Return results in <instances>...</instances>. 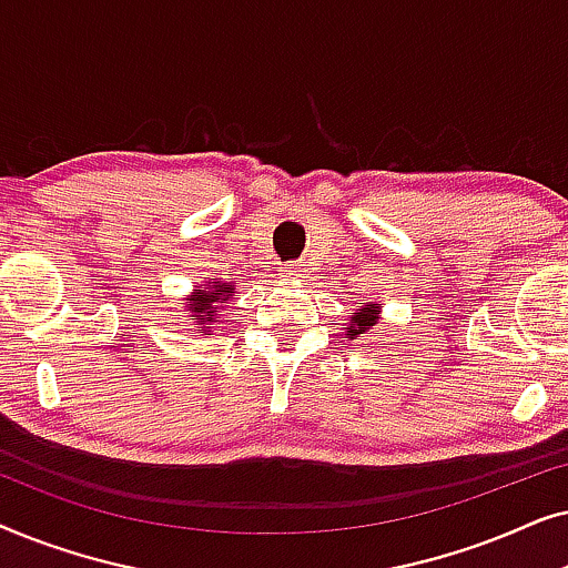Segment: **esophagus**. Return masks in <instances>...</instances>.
I'll return each mask as SVG.
<instances>
[{
	"label": "esophagus",
	"instance_id": "esophagus-1",
	"mask_svg": "<svg viewBox=\"0 0 568 568\" xmlns=\"http://www.w3.org/2000/svg\"><path fill=\"white\" fill-rule=\"evenodd\" d=\"M284 271H286V274H290V276H302V268L297 266V263H290V266H284Z\"/></svg>",
	"mask_w": 568,
	"mask_h": 568
}]
</instances>
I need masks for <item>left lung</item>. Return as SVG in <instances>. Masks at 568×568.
<instances>
[{
    "label": "left lung",
    "mask_w": 568,
    "mask_h": 568,
    "mask_svg": "<svg viewBox=\"0 0 568 568\" xmlns=\"http://www.w3.org/2000/svg\"><path fill=\"white\" fill-rule=\"evenodd\" d=\"M377 313H379V307H375V305H362L359 313L352 315V325H348L346 336L354 338V336H359L362 331H367L369 325H375Z\"/></svg>",
    "instance_id": "obj_1"
}]
</instances>
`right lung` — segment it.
I'll use <instances>...</instances> for the list:
<instances>
[{
  "label": "right lung",
  "mask_w": 568,
  "mask_h": 568,
  "mask_svg": "<svg viewBox=\"0 0 568 568\" xmlns=\"http://www.w3.org/2000/svg\"><path fill=\"white\" fill-rule=\"evenodd\" d=\"M232 297V284H220L214 282L212 290H196L193 292V305H191V321L196 325H209L214 323L216 302Z\"/></svg>",
  "instance_id": "1"
}]
</instances>
